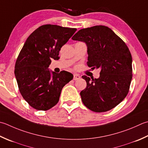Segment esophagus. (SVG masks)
Wrapping results in <instances>:
<instances>
[{
    "mask_svg": "<svg viewBox=\"0 0 148 148\" xmlns=\"http://www.w3.org/2000/svg\"><path fill=\"white\" fill-rule=\"evenodd\" d=\"M80 78H81L80 76H79V75H78V74H74V78H73V79H74V80L76 81V80L79 79Z\"/></svg>",
    "mask_w": 148,
    "mask_h": 148,
    "instance_id": "1",
    "label": "esophagus"
}]
</instances>
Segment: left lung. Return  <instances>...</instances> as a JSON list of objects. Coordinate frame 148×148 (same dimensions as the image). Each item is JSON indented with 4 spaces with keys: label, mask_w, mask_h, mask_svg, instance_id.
I'll return each mask as SVG.
<instances>
[{
    "label": "left lung",
    "mask_w": 148,
    "mask_h": 148,
    "mask_svg": "<svg viewBox=\"0 0 148 148\" xmlns=\"http://www.w3.org/2000/svg\"><path fill=\"white\" fill-rule=\"evenodd\" d=\"M72 39L86 43L87 65L92 69H101L97 79L82 76L86 82V87L80 92L83 104L95 112L110 110L123 101L129 92L132 58L128 47L105 25L82 29Z\"/></svg>",
    "instance_id": "obj_1"
}]
</instances>
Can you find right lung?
Masks as SVG:
<instances>
[{
  "instance_id": "right-lung-1",
  "label": "right lung",
  "mask_w": 148,
  "mask_h": 148,
  "mask_svg": "<svg viewBox=\"0 0 148 148\" xmlns=\"http://www.w3.org/2000/svg\"><path fill=\"white\" fill-rule=\"evenodd\" d=\"M76 29L46 24L27 38L17 58L14 75L20 94L38 110H48L59 101L63 86L73 78L65 71L49 70L51 60L60 59L59 52Z\"/></svg>"
}]
</instances>
